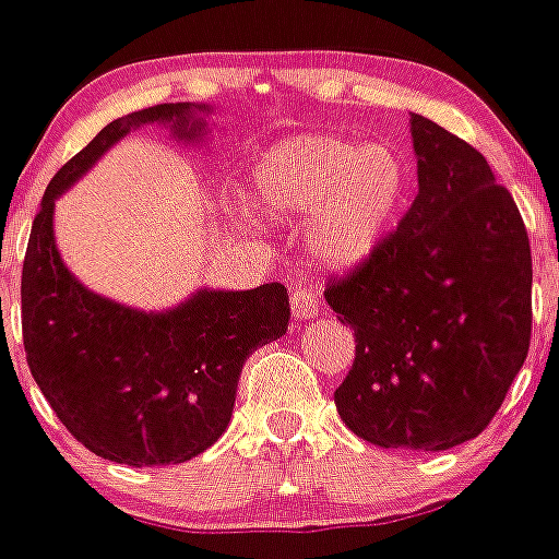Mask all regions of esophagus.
I'll return each instance as SVG.
<instances>
[{"label":"esophagus","mask_w":559,"mask_h":559,"mask_svg":"<svg viewBox=\"0 0 559 559\" xmlns=\"http://www.w3.org/2000/svg\"><path fill=\"white\" fill-rule=\"evenodd\" d=\"M293 312H295V319H301V321H310L312 316H319L321 310V301H319V293L312 287H301V284H295L293 287Z\"/></svg>","instance_id":"34e87169"}]
</instances>
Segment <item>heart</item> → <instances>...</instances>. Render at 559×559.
I'll use <instances>...</instances> for the list:
<instances>
[{
	"instance_id": "1",
	"label": "heart",
	"mask_w": 559,
	"mask_h": 559,
	"mask_svg": "<svg viewBox=\"0 0 559 559\" xmlns=\"http://www.w3.org/2000/svg\"><path fill=\"white\" fill-rule=\"evenodd\" d=\"M407 166L390 146L338 134H293L252 166V203L266 217H301L304 249L324 270L361 266L405 206Z\"/></svg>"
}]
</instances>
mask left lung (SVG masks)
I'll list each match as a JSON object with an SVG mask.
<instances>
[{
  "label": "left lung",
  "mask_w": 559,
  "mask_h": 559,
  "mask_svg": "<svg viewBox=\"0 0 559 559\" xmlns=\"http://www.w3.org/2000/svg\"><path fill=\"white\" fill-rule=\"evenodd\" d=\"M419 194L324 298L356 333L335 407L379 448L448 451L500 411L531 344V247L485 157L411 115Z\"/></svg>",
  "instance_id": "8db88e82"
}]
</instances>
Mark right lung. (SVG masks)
I'll use <instances>...</instances> for the list:
<instances>
[{"instance_id":"add662e5","label":"right lung","mask_w":559,"mask_h":559,"mask_svg":"<svg viewBox=\"0 0 559 559\" xmlns=\"http://www.w3.org/2000/svg\"><path fill=\"white\" fill-rule=\"evenodd\" d=\"M209 115V106L163 103L108 122L48 183L22 264V338L34 382L76 442L131 468L177 465L221 439L243 361L287 333V287H206L169 310L126 307L68 270L53 206L129 131L163 126L177 143L201 146Z\"/></svg>"}]
</instances>
